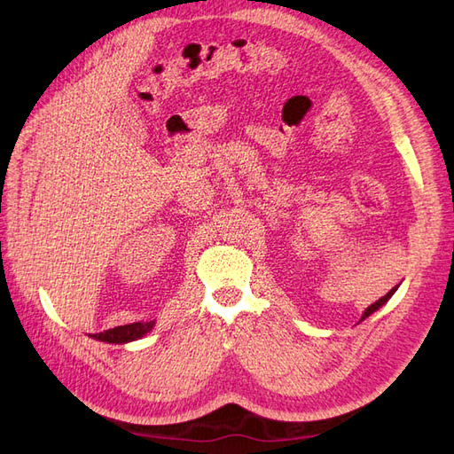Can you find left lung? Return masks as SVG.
Instances as JSON below:
<instances>
[{
	"mask_svg": "<svg viewBox=\"0 0 454 454\" xmlns=\"http://www.w3.org/2000/svg\"><path fill=\"white\" fill-rule=\"evenodd\" d=\"M395 290H397V286H395V287H392V290H390V292H388L387 295H384V297H380L379 301H375V303H373V305H371V307H367V309H365V312H364V316H362V320H365V318H367V316H371V314H373L375 310H379V309H380V307H382L384 303H387V301H388V299H390V297L394 295V292H395Z\"/></svg>",
	"mask_w": 454,
	"mask_h": 454,
	"instance_id": "1",
	"label": "left lung"
}]
</instances>
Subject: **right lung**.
<instances>
[{
    "label": "right lung",
    "mask_w": 454,
    "mask_h": 454,
    "mask_svg": "<svg viewBox=\"0 0 454 454\" xmlns=\"http://www.w3.org/2000/svg\"><path fill=\"white\" fill-rule=\"evenodd\" d=\"M155 322H134L129 325H117L114 329H107L104 333H94L90 335L96 340H104V342H115V345H125V342L136 340L144 337L153 329Z\"/></svg>",
    "instance_id": "1"
}]
</instances>
